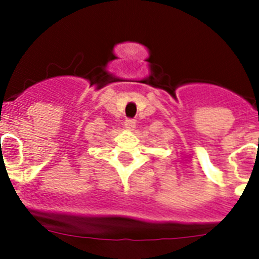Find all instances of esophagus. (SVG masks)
Listing matches in <instances>:
<instances>
[{
	"label": "esophagus",
	"instance_id": "obj_1",
	"mask_svg": "<svg viewBox=\"0 0 259 259\" xmlns=\"http://www.w3.org/2000/svg\"><path fill=\"white\" fill-rule=\"evenodd\" d=\"M124 127L127 128V130H130V131H134V128L136 127V122L132 120V119H127L124 122Z\"/></svg>",
	"mask_w": 259,
	"mask_h": 259
}]
</instances>
